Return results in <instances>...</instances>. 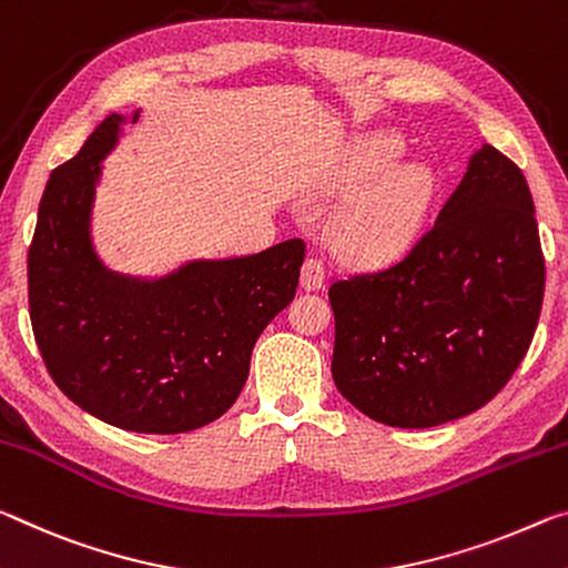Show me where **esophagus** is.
<instances>
[{"label": "esophagus", "mask_w": 568, "mask_h": 568, "mask_svg": "<svg viewBox=\"0 0 568 568\" xmlns=\"http://www.w3.org/2000/svg\"><path fill=\"white\" fill-rule=\"evenodd\" d=\"M326 283V265L318 257H308L301 267V285L305 291H318Z\"/></svg>", "instance_id": "esophagus-1"}]
</instances>
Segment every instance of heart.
Masks as SVG:
<instances>
[{"instance_id": "b5f03b06", "label": "heart", "mask_w": 568, "mask_h": 568, "mask_svg": "<svg viewBox=\"0 0 568 568\" xmlns=\"http://www.w3.org/2000/svg\"><path fill=\"white\" fill-rule=\"evenodd\" d=\"M402 143L392 136L366 141L344 169L338 189L356 194L333 220L331 240L356 263H384L409 247L435 196V174L425 164L392 169Z\"/></svg>"}]
</instances>
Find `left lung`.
<instances>
[{
  "instance_id": "1",
  "label": "left lung",
  "mask_w": 568,
  "mask_h": 568,
  "mask_svg": "<svg viewBox=\"0 0 568 568\" xmlns=\"http://www.w3.org/2000/svg\"><path fill=\"white\" fill-rule=\"evenodd\" d=\"M524 171L485 143L397 263L328 287L331 374L358 412L422 429L465 417L524 362L546 265Z\"/></svg>"
}]
</instances>
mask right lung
<instances>
[{
    "instance_id": "right-lung-1",
    "label": "right lung",
    "mask_w": 568,
    "mask_h": 568,
    "mask_svg": "<svg viewBox=\"0 0 568 568\" xmlns=\"http://www.w3.org/2000/svg\"><path fill=\"white\" fill-rule=\"evenodd\" d=\"M123 121L108 115L48 179L27 252L30 321L52 382L80 409L129 432L179 435L240 397L257 336L295 298L305 242L194 260L159 281L108 270L90 212Z\"/></svg>"
}]
</instances>
